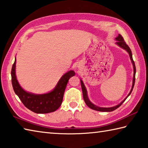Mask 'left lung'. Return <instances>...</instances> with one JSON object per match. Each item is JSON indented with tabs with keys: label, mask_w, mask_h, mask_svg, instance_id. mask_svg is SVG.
Listing matches in <instances>:
<instances>
[{
	"label": "left lung",
	"mask_w": 148,
	"mask_h": 148,
	"mask_svg": "<svg viewBox=\"0 0 148 148\" xmlns=\"http://www.w3.org/2000/svg\"><path fill=\"white\" fill-rule=\"evenodd\" d=\"M115 40H116L117 42L115 43V44L117 45L119 47H120L121 48H122L124 50L126 51L127 53L129 54L130 56V58L131 60V62L132 63L133 65V67H134V76H133V82H132V88L130 90V93L128 95H127L126 97L124 99L122 102H121L119 104H118L117 105L115 106H112V107H108V108H104V107H99L97 105H94V104L92 103L89 100L88 97V94H87V90H86V88L85 87V85H84L83 82L82 80V79H80V82H81V85H82V91H83V99L85 102L86 103V105H87L90 108H91L92 110H94L96 111H99V112H112L118 108L124 102L129 95L131 94L132 92L134 89V86L135 85V74H136V68H135V63L134 61L133 60V57H132V51L131 49H130L128 47V45L126 44V42H124V40L123 39V36L121 35V34H119L118 36L115 38Z\"/></svg>",
	"instance_id": "1"
}]
</instances>
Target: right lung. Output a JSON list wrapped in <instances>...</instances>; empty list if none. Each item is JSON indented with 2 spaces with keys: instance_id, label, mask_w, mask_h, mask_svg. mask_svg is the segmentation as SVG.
I'll list each match as a JSON object with an SVG mask.
<instances>
[{
  "instance_id": "1",
  "label": "right lung",
  "mask_w": 148,
  "mask_h": 148,
  "mask_svg": "<svg viewBox=\"0 0 148 148\" xmlns=\"http://www.w3.org/2000/svg\"><path fill=\"white\" fill-rule=\"evenodd\" d=\"M16 58L11 69V82L15 94L24 106L36 114H48L59 108L62 103L63 94L69 79L75 75L74 71H69L60 78L53 90L45 94H36L25 91L16 79Z\"/></svg>"
}]
</instances>
